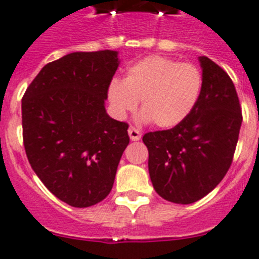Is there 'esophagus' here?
I'll list each match as a JSON object with an SVG mask.
<instances>
[{"label": "esophagus", "instance_id": "1", "mask_svg": "<svg viewBox=\"0 0 259 259\" xmlns=\"http://www.w3.org/2000/svg\"><path fill=\"white\" fill-rule=\"evenodd\" d=\"M127 133H129V137H130V139H132L133 142L139 141V139L142 138V133L139 132L138 129H135L134 126H130L129 130H127Z\"/></svg>", "mask_w": 259, "mask_h": 259}]
</instances>
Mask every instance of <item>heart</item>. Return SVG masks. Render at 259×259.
<instances>
[{"instance_id": "b5f03b06", "label": "heart", "mask_w": 259, "mask_h": 259, "mask_svg": "<svg viewBox=\"0 0 259 259\" xmlns=\"http://www.w3.org/2000/svg\"><path fill=\"white\" fill-rule=\"evenodd\" d=\"M202 89V74L192 64L163 56H148L126 70L122 81L112 80L107 98L122 118L141 101V120L162 129L178 126L194 108Z\"/></svg>"}]
</instances>
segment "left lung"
<instances>
[{"label":"left lung","instance_id":"obj_1","mask_svg":"<svg viewBox=\"0 0 259 259\" xmlns=\"http://www.w3.org/2000/svg\"><path fill=\"white\" fill-rule=\"evenodd\" d=\"M202 89L192 112L178 126L147 133L148 170L157 194L190 204L220 184L233 162L240 132V103L233 80L200 56Z\"/></svg>","mask_w":259,"mask_h":259}]
</instances>
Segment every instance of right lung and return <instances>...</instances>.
Returning <instances> with one entry per match:
<instances>
[{
    "instance_id": "1",
    "label": "right lung",
    "mask_w": 259,
    "mask_h": 259,
    "mask_svg": "<svg viewBox=\"0 0 259 259\" xmlns=\"http://www.w3.org/2000/svg\"><path fill=\"white\" fill-rule=\"evenodd\" d=\"M118 64L116 51L69 53L46 65L21 101L29 163L72 207H91L110 194L129 144V125L105 108Z\"/></svg>"
}]
</instances>
